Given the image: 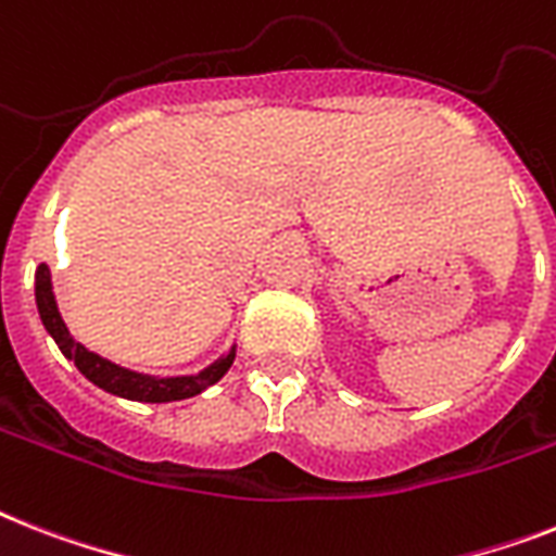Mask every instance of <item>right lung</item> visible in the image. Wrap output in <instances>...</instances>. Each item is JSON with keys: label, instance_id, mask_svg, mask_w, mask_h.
<instances>
[{"label": "right lung", "instance_id": "right-lung-1", "mask_svg": "<svg viewBox=\"0 0 556 556\" xmlns=\"http://www.w3.org/2000/svg\"><path fill=\"white\" fill-rule=\"evenodd\" d=\"M36 308H39V319H42L45 331L51 333L59 351L93 386L108 391V394L122 396V400H134V403H176V400H188V396L202 394L207 386L223 380L228 368L233 365V356H237V342H233L231 349L225 351L219 359H214L207 368H202L200 374H182V377H153V374H139L130 371V368H122V365L111 363L105 356L88 351L83 342H76L71 337L65 319L59 314L56 293H53L51 282V268L45 263L36 268Z\"/></svg>", "mask_w": 556, "mask_h": 556}]
</instances>
